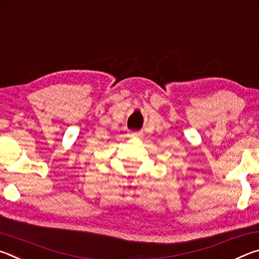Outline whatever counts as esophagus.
I'll list each match as a JSON object with an SVG mask.
<instances>
[{"mask_svg":"<svg viewBox=\"0 0 259 259\" xmlns=\"http://www.w3.org/2000/svg\"><path fill=\"white\" fill-rule=\"evenodd\" d=\"M131 136H133L134 138H140L142 137V133H133L131 134Z\"/></svg>","mask_w":259,"mask_h":259,"instance_id":"obj_1","label":"esophagus"}]
</instances>
